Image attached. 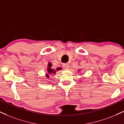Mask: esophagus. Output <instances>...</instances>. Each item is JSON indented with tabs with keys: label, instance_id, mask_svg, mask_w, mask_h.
Wrapping results in <instances>:
<instances>
[{
	"label": "esophagus",
	"instance_id": "esophagus-1",
	"mask_svg": "<svg viewBox=\"0 0 124 124\" xmlns=\"http://www.w3.org/2000/svg\"><path fill=\"white\" fill-rule=\"evenodd\" d=\"M63 67L64 69L68 70L69 68V64H67V63H64L63 65Z\"/></svg>",
	"mask_w": 124,
	"mask_h": 124
}]
</instances>
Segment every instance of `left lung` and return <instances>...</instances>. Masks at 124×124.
<instances>
[{
  "label": "left lung",
  "instance_id": "8db88e82",
  "mask_svg": "<svg viewBox=\"0 0 124 124\" xmlns=\"http://www.w3.org/2000/svg\"><path fill=\"white\" fill-rule=\"evenodd\" d=\"M81 70H78V72H79V71H80Z\"/></svg>",
  "mask_w": 124,
  "mask_h": 124
}]
</instances>
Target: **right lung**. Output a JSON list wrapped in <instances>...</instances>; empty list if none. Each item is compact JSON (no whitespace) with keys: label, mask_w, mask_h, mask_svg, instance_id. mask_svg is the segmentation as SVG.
Here are the masks:
<instances>
[{"label":"right lung","mask_w":124,"mask_h":124,"mask_svg":"<svg viewBox=\"0 0 124 124\" xmlns=\"http://www.w3.org/2000/svg\"><path fill=\"white\" fill-rule=\"evenodd\" d=\"M62 69L61 67H58V68L56 69H54L52 68V64H51L50 62H48L47 67V73H46L45 76H46V77L48 78L50 77L49 74H55L56 73V72L57 71H59V70H61Z\"/></svg>","instance_id":"add662e5"}]
</instances>
